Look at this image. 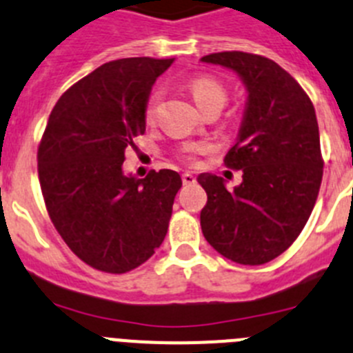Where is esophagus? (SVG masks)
I'll return each mask as SVG.
<instances>
[{
	"label": "esophagus",
	"instance_id": "esophagus-1",
	"mask_svg": "<svg viewBox=\"0 0 353 353\" xmlns=\"http://www.w3.org/2000/svg\"><path fill=\"white\" fill-rule=\"evenodd\" d=\"M195 176H192V174H190V172H184L183 174V183L184 184H193V183H195Z\"/></svg>",
	"mask_w": 353,
	"mask_h": 353
}]
</instances>
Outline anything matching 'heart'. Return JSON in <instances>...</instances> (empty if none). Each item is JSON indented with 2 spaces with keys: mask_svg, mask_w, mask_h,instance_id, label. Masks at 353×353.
I'll return each mask as SVG.
<instances>
[{
  "mask_svg": "<svg viewBox=\"0 0 353 353\" xmlns=\"http://www.w3.org/2000/svg\"><path fill=\"white\" fill-rule=\"evenodd\" d=\"M188 91L192 94L193 101L196 103L202 112H205L208 109L212 107H223L225 101H227V90L220 81L209 77V75H196L192 81L188 82ZM161 93L160 91H153L149 94L148 101H145L144 109V117L145 121L151 123L154 119V114H157V107L160 103ZM212 149V144L208 141H195V142H186V144L181 145L179 157L181 160L186 161V163H195L196 154L209 153Z\"/></svg>",
  "mask_w": 353,
  "mask_h": 353,
  "instance_id": "1",
  "label": "heart"
}]
</instances>
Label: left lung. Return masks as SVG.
Masks as SVG:
<instances>
[{
	"label": "left lung",
	"instance_id": "8db88e82",
	"mask_svg": "<svg viewBox=\"0 0 353 353\" xmlns=\"http://www.w3.org/2000/svg\"><path fill=\"white\" fill-rule=\"evenodd\" d=\"M202 61L234 70L248 93L237 142L225 157L227 167L243 170V183L228 192L214 174L196 177L208 193L202 234L232 262H271L297 239L319 196L323 160L315 107L272 59L230 50Z\"/></svg>",
	"mask_w": 353,
	"mask_h": 353
}]
</instances>
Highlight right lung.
<instances>
[{"instance_id": "right-lung-1", "label": "right lung", "mask_w": 353, "mask_h": 353, "mask_svg": "<svg viewBox=\"0 0 353 353\" xmlns=\"http://www.w3.org/2000/svg\"><path fill=\"white\" fill-rule=\"evenodd\" d=\"M174 63L125 58L63 93L38 145V177L54 227L91 268L123 274L157 252L179 192L176 170L123 174L126 148L144 135L151 85Z\"/></svg>"}]
</instances>
